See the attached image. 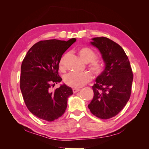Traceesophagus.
Here are the masks:
<instances>
[{"label":"esophagus","mask_w":149,"mask_h":149,"mask_svg":"<svg viewBox=\"0 0 149 149\" xmlns=\"http://www.w3.org/2000/svg\"><path fill=\"white\" fill-rule=\"evenodd\" d=\"M79 89H78V88H74L73 89V93H76L77 92H78L79 91Z\"/></svg>","instance_id":"34e87169"}]
</instances>
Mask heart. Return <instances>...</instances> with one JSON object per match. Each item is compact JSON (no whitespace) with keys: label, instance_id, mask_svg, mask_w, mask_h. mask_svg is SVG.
<instances>
[{"label":"heart","instance_id":"b5f03b06","mask_svg":"<svg viewBox=\"0 0 149 149\" xmlns=\"http://www.w3.org/2000/svg\"><path fill=\"white\" fill-rule=\"evenodd\" d=\"M79 58L86 63H90L89 68L95 75H100L104 70V65L102 62L96 60V55L93 49L88 47L80 48L78 51ZM66 55L63 56L59 62V67L61 70H65V60ZM91 79V76L88 73H70L65 76V82L69 86L74 88H79Z\"/></svg>","mask_w":149,"mask_h":149}]
</instances>
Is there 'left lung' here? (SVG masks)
<instances>
[{
  "label": "left lung",
  "instance_id": "obj_1",
  "mask_svg": "<svg viewBox=\"0 0 149 149\" xmlns=\"http://www.w3.org/2000/svg\"><path fill=\"white\" fill-rule=\"evenodd\" d=\"M100 52L104 69L92 86L94 97L88 105L97 118L108 119L118 114L128 102L133 74L127 56L119 45L106 37H95L90 42Z\"/></svg>",
  "mask_w": 149,
  "mask_h": 149
}]
</instances>
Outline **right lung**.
I'll return each instance as SVG.
<instances>
[{
    "label": "right lung",
    "mask_w": 149,
    "mask_h": 149,
    "mask_svg": "<svg viewBox=\"0 0 149 149\" xmlns=\"http://www.w3.org/2000/svg\"><path fill=\"white\" fill-rule=\"evenodd\" d=\"M76 40L40 41L31 47L22 61L21 92L29 111L40 119L52 122L65 113L73 90L65 84L54 91L50 88L61 81L58 75L60 60Z\"/></svg>",
    "instance_id": "obj_1"
}]
</instances>
